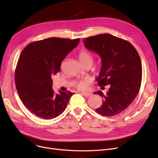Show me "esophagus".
<instances>
[{"label":"esophagus","mask_w":158,"mask_h":158,"mask_svg":"<svg viewBox=\"0 0 158 158\" xmlns=\"http://www.w3.org/2000/svg\"><path fill=\"white\" fill-rule=\"evenodd\" d=\"M82 95H84L86 97H90L91 95H92V94H91L90 92H81L80 93Z\"/></svg>","instance_id":"34e87169"}]
</instances>
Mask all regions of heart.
Returning <instances> with one entry per match:
<instances>
[{"instance_id":"heart-1","label":"heart","mask_w":158,"mask_h":158,"mask_svg":"<svg viewBox=\"0 0 158 158\" xmlns=\"http://www.w3.org/2000/svg\"><path fill=\"white\" fill-rule=\"evenodd\" d=\"M78 58L80 63L82 64L85 65L86 64H93L94 62V55L89 52L87 50H81V51L78 54ZM89 83V80H85V81H81L79 82H77L75 85L77 89L80 90H83L86 89L88 86V85Z\"/></svg>"}]
</instances>
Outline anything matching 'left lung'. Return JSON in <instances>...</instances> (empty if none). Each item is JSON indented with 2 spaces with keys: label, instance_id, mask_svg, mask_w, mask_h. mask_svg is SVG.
Masks as SVG:
<instances>
[{
  "label": "left lung",
  "instance_id": "1",
  "mask_svg": "<svg viewBox=\"0 0 158 158\" xmlns=\"http://www.w3.org/2000/svg\"><path fill=\"white\" fill-rule=\"evenodd\" d=\"M84 44L101 57L98 85H110L106 94L101 91L94 93L103 98L102 106L95 111L106 117L117 115L127 109L139 93L142 78L139 56L129 41L110 34L86 38Z\"/></svg>",
  "mask_w": 158,
  "mask_h": 158
}]
</instances>
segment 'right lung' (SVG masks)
Returning <instances> with one entry per match:
<instances>
[{"label":"right lung","instance_id":"right-lung-1","mask_svg":"<svg viewBox=\"0 0 158 158\" xmlns=\"http://www.w3.org/2000/svg\"><path fill=\"white\" fill-rule=\"evenodd\" d=\"M79 41L50 38L32 42L22 51L15 70L16 88L23 105L37 117L48 120L57 117L74 94L70 91L56 94L52 78Z\"/></svg>","mask_w":158,"mask_h":158}]
</instances>
